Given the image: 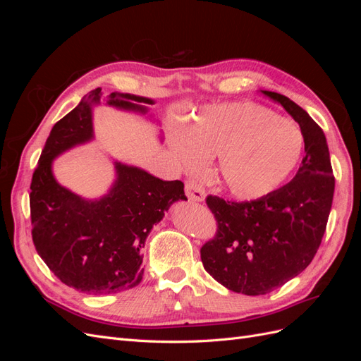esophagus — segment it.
<instances>
[{
    "label": "esophagus",
    "instance_id": "esophagus-1",
    "mask_svg": "<svg viewBox=\"0 0 361 361\" xmlns=\"http://www.w3.org/2000/svg\"><path fill=\"white\" fill-rule=\"evenodd\" d=\"M185 192H187L188 199L192 200V202H203L204 200V190L200 187V185L197 182L194 180H187V183H185Z\"/></svg>",
    "mask_w": 361,
    "mask_h": 361
}]
</instances>
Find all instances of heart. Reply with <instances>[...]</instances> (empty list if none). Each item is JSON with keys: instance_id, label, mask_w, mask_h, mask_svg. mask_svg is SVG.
Segmentation results:
<instances>
[{"instance_id": "1", "label": "heart", "mask_w": 361, "mask_h": 361, "mask_svg": "<svg viewBox=\"0 0 361 361\" xmlns=\"http://www.w3.org/2000/svg\"><path fill=\"white\" fill-rule=\"evenodd\" d=\"M171 147L185 170L199 171L218 157L216 179L239 200L264 199L297 170L304 150L301 129L255 102L204 106Z\"/></svg>"}]
</instances>
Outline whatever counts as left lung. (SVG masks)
<instances>
[{"label": "left lung", "instance_id": "left-lung-1", "mask_svg": "<svg viewBox=\"0 0 361 361\" xmlns=\"http://www.w3.org/2000/svg\"><path fill=\"white\" fill-rule=\"evenodd\" d=\"M262 93L300 125L305 157L295 178L268 197L239 203L206 197L218 228L200 250L203 267L224 288L244 295L269 293L310 265L325 233L334 194L324 130L289 97Z\"/></svg>", "mask_w": 361, "mask_h": 361}]
</instances>
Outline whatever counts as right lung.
Returning <instances> with one entry per match:
<instances>
[{
	"instance_id": "obj_1",
	"label": "right lung",
	"mask_w": 361,
	"mask_h": 361,
	"mask_svg": "<svg viewBox=\"0 0 361 361\" xmlns=\"http://www.w3.org/2000/svg\"><path fill=\"white\" fill-rule=\"evenodd\" d=\"M101 89L54 125L32 173L31 235L39 256L64 285L92 295L117 293L143 279L146 238L169 207L187 200L180 180H162L143 169L114 162L116 180L104 197L85 200L61 187L52 161L93 138V106ZM149 97L111 93L106 105L146 114Z\"/></svg>"
}]
</instances>
